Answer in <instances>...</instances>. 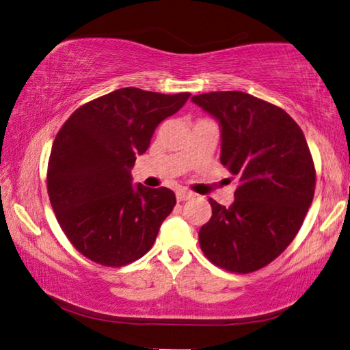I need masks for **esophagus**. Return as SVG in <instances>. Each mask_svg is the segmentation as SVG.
<instances>
[{
    "mask_svg": "<svg viewBox=\"0 0 350 350\" xmlns=\"http://www.w3.org/2000/svg\"><path fill=\"white\" fill-rule=\"evenodd\" d=\"M192 197H193V193L189 191H185V189H180V191L176 192V201H186Z\"/></svg>",
    "mask_w": 350,
    "mask_h": 350,
    "instance_id": "34e87169",
    "label": "esophagus"
}]
</instances>
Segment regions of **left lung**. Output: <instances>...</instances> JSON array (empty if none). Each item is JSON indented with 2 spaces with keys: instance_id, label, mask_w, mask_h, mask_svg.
<instances>
[{
  "instance_id": "1",
  "label": "left lung",
  "mask_w": 350,
  "mask_h": 350,
  "mask_svg": "<svg viewBox=\"0 0 350 350\" xmlns=\"http://www.w3.org/2000/svg\"><path fill=\"white\" fill-rule=\"evenodd\" d=\"M192 101L218 121L219 161L240 181L230 207L209 200L201 250L226 271H258L292 243L314 200L308 141L283 109L244 92H211Z\"/></svg>"
}]
</instances>
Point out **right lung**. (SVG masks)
Here are the masks:
<instances>
[{"mask_svg": "<svg viewBox=\"0 0 350 350\" xmlns=\"http://www.w3.org/2000/svg\"><path fill=\"white\" fill-rule=\"evenodd\" d=\"M189 96L122 88L77 109L59 129L49 158V198L66 237L89 260L120 267L153 246L175 193L135 186L131 169L159 122Z\"/></svg>", "mask_w": 350, "mask_h": 350, "instance_id": "obj_1", "label": "right lung"}]
</instances>
